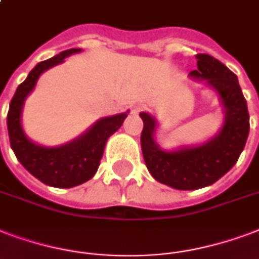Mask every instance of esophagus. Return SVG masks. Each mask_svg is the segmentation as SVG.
<instances>
[{"label": "esophagus", "instance_id": "esophagus-1", "mask_svg": "<svg viewBox=\"0 0 259 259\" xmlns=\"http://www.w3.org/2000/svg\"><path fill=\"white\" fill-rule=\"evenodd\" d=\"M143 104H134V106H132V108H130V112H132V114H138V112L143 111Z\"/></svg>", "mask_w": 259, "mask_h": 259}]
</instances>
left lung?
<instances>
[{
    "label": "left lung",
    "mask_w": 259,
    "mask_h": 259,
    "mask_svg": "<svg viewBox=\"0 0 259 259\" xmlns=\"http://www.w3.org/2000/svg\"><path fill=\"white\" fill-rule=\"evenodd\" d=\"M195 80H205L216 91L224 107V125L217 136L198 147L163 151L155 141L156 119L140 112L144 122L141 149L148 171L157 182L177 190H197L210 186L226 175L239 159L250 130L247 103L238 77L220 61L208 54H197Z\"/></svg>",
    "instance_id": "8db88e82"
}]
</instances>
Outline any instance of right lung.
<instances>
[{"instance_id":"add662e5","label":"right lung","mask_w":259,"mask_h":259,"mask_svg":"<svg viewBox=\"0 0 259 259\" xmlns=\"http://www.w3.org/2000/svg\"><path fill=\"white\" fill-rule=\"evenodd\" d=\"M78 51L81 50H65L53 58L39 62L17 87L7 116L9 141L17 160L40 182L61 189L78 186L94 177L108 137L121 127L127 116V112H122L102 118L82 136L59 147H42L27 138L21 126V111L25 99L45 70L64 62L66 57Z\"/></svg>"}]
</instances>
